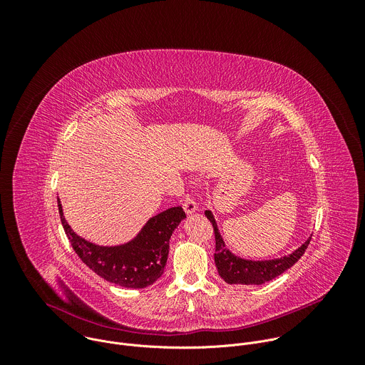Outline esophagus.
<instances>
[{
    "instance_id": "34e87169",
    "label": "esophagus",
    "mask_w": 365,
    "mask_h": 365,
    "mask_svg": "<svg viewBox=\"0 0 365 365\" xmlns=\"http://www.w3.org/2000/svg\"><path fill=\"white\" fill-rule=\"evenodd\" d=\"M182 205H183V210H185V212H186V214H193V212H196V210H197L196 202L193 200V196H192V195H189V193L183 196Z\"/></svg>"
}]
</instances>
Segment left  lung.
I'll return each mask as SVG.
<instances>
[{
    "instance_id": "left-lung-1",
    "label": "left lung",
    "mask_w": 365,
    "mask_h": 365,
    "mask_svg": "<svg viewBox=\"0 0 365 365\" xmlns=\"http://www.w3.org/2000/svg\"><path fill=\"white\" fill-rule=\"evenodd\" d=\"M206 218L211 221L215 232V266L218 269V274L228 284H263L267 283L286 270H289L299 258L304 254L310 238L306 240L296 251L289 255L274 258V259H262V262H252V259H244L234 255L227 247L218 231L217 222L211 211H205Z\"/></svg>"
}]
</instances>
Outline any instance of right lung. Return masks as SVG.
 I'll use <instances>...</instances> for the list:
<instances>
[{"label":"right lung","mask_w":365,"mask_h":365,"mask_svg":"<svg viewBox=\"0 0 365 365\" xmlns=\"http://www.w3.org/2000/svg\"><path fill=\"white\" fill-rule=\"evenodd\" d=\"M58 206L66 237L82 262L107 282L131 289L147 287L163 274L169 240L186 218L182 206L169 207L150 218L133 241L117 247H101L76 235L63 217L59 199Z\"/></svg>","instance_id":"obj_1"}]
</instances>
